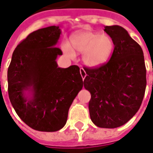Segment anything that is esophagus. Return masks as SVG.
<instances>
[{"label":"esophagus","mask_w":153,"mask_h":153,"mask_svg":"<svg viewBox=\"0 0 153 153\" xmlns=\"http://www.w3.org/2000/svg\"><path fill=\"white\" fill-rule=\"evenodd\" d=\"M80 73H81V76H82V80L84 81L86 76H87L85 70H84L83 68H80Z\"/></svg>","instance_id":"34e87169"}]
</instances>
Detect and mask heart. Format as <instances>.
Here are the masks:
<instances>
[{
	"mask_svg": "<svg viewBox=\"0 0 153 153\" xmlns=\"http://www.w3.org/2000/svg\"><path fill=\"white\" fill-rule=\"evenodd\" d=\"M71 42V46L67 42L62 44L64 53L72 59L76 56L73 49L83 53V63L89 67H98L106 63L114 49V42L109 35L88 30L73 35Z\"/></svg>",
	"mask_w": 153,
	"mask_h": 153,
	"instance_id": "1",
	"label": "heart"
}]
</instances>
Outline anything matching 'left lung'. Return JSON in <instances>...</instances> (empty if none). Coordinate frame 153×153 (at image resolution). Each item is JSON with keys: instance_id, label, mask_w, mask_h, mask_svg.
<instances>
[{"instance_id": "1", "label": "left lung", "mask_w": 153, "mask_h": 153, "mask_svg": "<svg viewBox=\"0 0 153 153\" xmlns=\"http://www.w3.org/2000/svg\"><path fill=\"white\" fill-rule=\"evenodd\" d=\"M114 42L107 63L99 67H84L83 85L90 92L88 103L92 122L100 128H114L125 124L140 107L146 86L143 51L118 25L105 26Z\"/></svg>"}]
</instances>
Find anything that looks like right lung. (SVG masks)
Returning a JSON list of instances; mask_svg holds the SVG:
<instances>
[{
    "mask_svg": "<svg viewBox=\"0 0 153 153\" xmlns=\"http://www.w3.org/2000/svg\"><path fill=\"white\" fill-rule=\"evenodd\" d=\"M60 34L55 25L30 33L15 48L7 70L12 105L21 120L38 131L54 132L65 125L69 108L83 86L77 65H57Z\"/></svg>",
    "mask_w": 153,
    "mask_h": 153,
    "instance_id": "1",
    "label": "right lung"
}]
</instances>
